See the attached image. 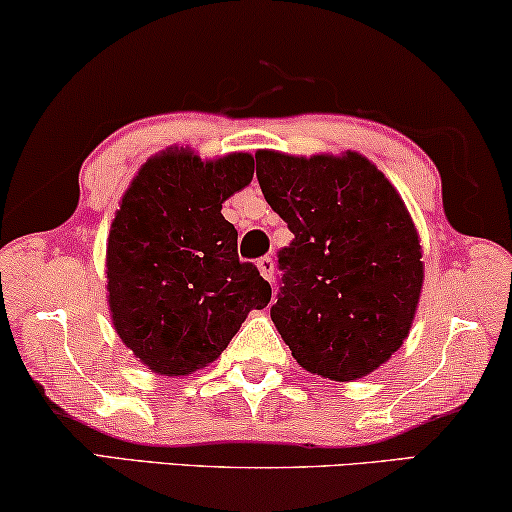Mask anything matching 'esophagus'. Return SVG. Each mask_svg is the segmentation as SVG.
I'll return each mask as SVG.
<instances>
[{
  "instance_id": "obj_1",
  "label": "esophagus",
  "mask_w": 512,
  "mask_h": 512,
  "mask_svg": "<svg viewBox=\"0 0 512 512\" xmlns=\"http://www.w3.org/2000/svg\"><path fill=\"white\" fill-rule=\"evenodd\" d=\"M258 270H261L263 279H268V282H272V279H275V261H272L270 256L258 258Z\"/></svg>"
}]
</instances>
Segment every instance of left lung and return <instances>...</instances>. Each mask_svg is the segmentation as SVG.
<instances>
[{
  "instance_id": "obj_1",
  "label": "left lung",
  "mask_w": 512,
  "mask_h": 512,
  "mask_svg": "<svg viewBox=\"0 0 512 512\" xmlns=\"http://www.w3.org/2000/svg\"><path fill=\"white\" fill-rule=\"evenodd\" d=\"M256 177L293 242L270 317L293 359L335 382L366 377L408 338L424 282L412 216L363 158L256 153Z\"/></svg>"
}]
</instances>
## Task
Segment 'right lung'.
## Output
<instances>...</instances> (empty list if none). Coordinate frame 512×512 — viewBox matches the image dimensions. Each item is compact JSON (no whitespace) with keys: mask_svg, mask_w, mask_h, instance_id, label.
<instances>
[{"mask_svg":"<svg viewBox=\"0 0 512 512\" xmlns=\"http://www.w3.org/2000/svg\"><path fill=\"white\" fill-rule=\"evenodd\" d=\"M254 179L249 153L167 149L142 165L111 221L107 291L118 338L158 375L216 361L272 289L237 256L221 205Z\"/></svg>","mask_w":512,"mask_h":512,"instance_id":"1","label":"right lung"}]
</instances>
